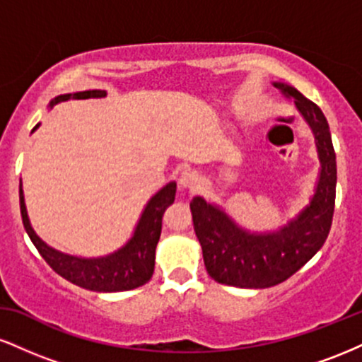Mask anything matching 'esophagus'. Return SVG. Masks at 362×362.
I'll return each mask as SVG.
<instances>
[{
    "label": "esophagus",
    "instance_id": "34e87169",
    "mask_svg": "<svg viewBox=\"0 0 362 362\" xmlns=\"http://www.w3.org/2000/svg\"><path fill=\"white\" fill-rule=\"evenodd\" d=\"M178 185L184 190H194L195 187L199 185V175L194 170H185V172L180 173V178H178Z\"/></svg>",
    "mask_w": 362,
    "mask_h": 362
}]
</instances>
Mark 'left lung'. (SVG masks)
I'll use <instances>...</instances> for the list:
<instances>
[{"label": "left lung", "mask_w": 362, "mask_h": 362, "mask_svg": "<svg viewBox=\"0 0 362 362\" xmlns=\"http://www.w3.org/2000/svg\"><path fill=\"white\" fill-rule=\"evenodd\" d=\"M313 132L320 172L310 202L271 231H250L240 226L219 204L197 195L190 202L194 231L202 247L207 274L216 282L245 289H265L281 284L298 272L325 243L332 226L337 187V163L328 122L320 107L288 83L272 81Z\"/></svg>", "instance_id": "left-lung-1"}]
</instances>
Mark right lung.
Segmentation results:
<instances>
[{
  "mask_svg": "<svg viewBox=\"0 0 362 362\" xmlns=\"http://www.w3.org/2000/svg\"><path fill=\"white\" fill-rule=\"evenodd\" d=\"M105 90H85L76 93L57 95L49 102V109L66 100H86V98H105ZM37 124L34 131L39 127ZM32 131V132H34ZM177 182L172 180L161 187L155 195L149 197L144 206L131 238L115 252L100 257H78L69 255L61 250H56L47 245L35 233L28 219L27 206L22 180H20V211L25 231L30 236L32 243L39 250L42 259L64 277L66 281L80 286V288L97 291V293H119V291H131L146 284L155 272V253L156 245L161 235V219L170 204L175 201Z\"/></svg>",
  "mask_w": 362,
  "mask_h": 362,
  "instance_id": "add662e5",
  "label": "right lung"
}]
</instances>
